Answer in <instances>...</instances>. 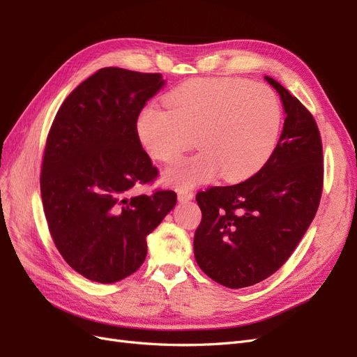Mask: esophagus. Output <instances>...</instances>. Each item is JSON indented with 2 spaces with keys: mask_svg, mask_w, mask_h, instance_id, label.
<instances>
[{
  "mask_svg": "<svg viewBox=\"0 0 357 357\" xmlns=\"http://www.w3.org/2000/svg\"><path fill=\"white\" fill-rule=\"evenodd\" d=\"M177 197H178L180 202H188V201L193 199V193L190 190H188V189H180L177 192Z\"/></svg>",
  "mask_w": 357,
  "mask_h": 357,
  "instance_id": "1",
  "label": "esophagus"
}]
</instances>
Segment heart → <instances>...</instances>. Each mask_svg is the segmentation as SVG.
I'll list each match as a JSON object with an SVG mask.
<instances>
[{"label":"heart","mask_w":357,"mask_h":357,"mask_svg":"<svg viewBox=\"0 0 357 357\" xmlns=\"http://www.w3.org/2000/svg\"><path fill=\"white\" fill-rule=\"evenodd\" d=\"M168 109L147 105L138 116L139 139L153 159L172 162L193 144L199 153L171 165L164 180L176 188L241 181L275 150L282 105L265 84L245 79H195L167 95Z\"/></svg>","instance_id":"heart-1"}]
</instances>
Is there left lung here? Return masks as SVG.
<instances>
[{"label":"left lung","instance_id":"obj_1","mask_svg":"<svg viewBox=\"0 0 357 357\" xmlns=\"http://www.w3.org/2000/svg\"><path fill=\"white\" fill-rule=\"evenodd\" d=\"M286 114L266 164L234 186L197 195L202 220L193 253L202 271L229 289L253 286L274 274L294 253L319 208L323 152L316 121L273 77Z\"/></svg>","mask_w":357,"mask_h":357}]
</instances>
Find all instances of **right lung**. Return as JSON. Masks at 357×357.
<instances>
[{"label":"right lung","mask_w":357,"mask_h":357,"mask_svg":"<svg viewBox=\"0 0 357 357\" xmlns=\"http://www.w3.org/2000/svg\"><path fill=\"white\" fill-rule=\"evenodd\" d=\"M164 84L160 74L101 68L68 95L50 128L43 208L62 257L92 282L116 283L135 273L147 235L176 207L172 190L129 195L158 176L137 119Z\"/></svg>","instance_id":"add662e5"}]
</instances>
